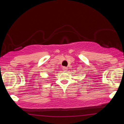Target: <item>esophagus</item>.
I'll return each mask as SVG.
<instances>
[{"mask_svg":"<svg viewBox=\"0 0 124 124\" xmlns=\"http://www.w3.org/2000/svg\"><path fill=\"white\" fill-rule=\"evenodd\" d=\"M62 70H63V72H66L67 70H68V68H66V67H63V68H62Z\"/></svg>","mask_w":124,"mask_h":124,"instance_id":"34e87169","label":"esophagus"}]
</instances>
